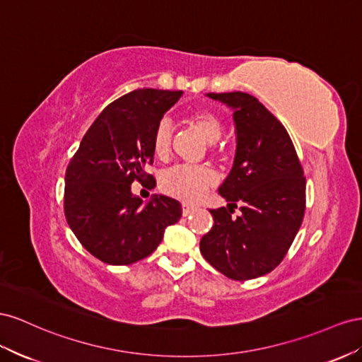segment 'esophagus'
I'll list each match as a JSON object with an SVG mask.
<instances>
[{
    "mask_svg": "<svg viewBox=\"0 0 362 362\" xmlns=\"http://www.w3.org/2000/svg\"><path fill=\"white\" fill-rule=\"evenodd\" d=\"M194 211V206L192 204H188V203H183V206H182V214H183V216H187V215H189L191 212Z\"/></svg>",
    "mask_w": 362,
    "mask_h": 362,
    "instance_id": "34e87169",
    "label": "esophagus"
}]
</instances>
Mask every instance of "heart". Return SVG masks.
<instances>
[{"label":"heart","mask_w":362,"mask_h":362,"mask_svg":"<svg viewBox=\"0 0 362 362\" xmlns=\"http://www.w3.org/2000/svg\"><path fill=\"white\" fill-rule=\"evenodd\" d=\"M188 122L197 130L203 139L215 144L223 136L224 122L216 112L211 109H195L188 115ZM173 129L167 119L156 124L153 130L151 146L159 159H167L171 151ZM215 174L204 165H175L165 171L160 179V188L165 194L187 203L200 200L204 192L215 185Z\"/></svg>","instance_id":"b5f03b06"}]
</instances>
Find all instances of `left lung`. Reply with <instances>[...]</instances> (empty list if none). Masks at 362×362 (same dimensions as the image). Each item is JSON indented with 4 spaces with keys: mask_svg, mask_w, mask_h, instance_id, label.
<instances>
[{
    "mask_svg": "<svg viewBox=\"0 0 362 362\" xmlns=\"http://www.w3.org/2000/svg\"><path fill=\"white\" fill-rule=\"evenodd\" d=\"M233 107L236 156L218 194L227 208L209 209L212 229L200 252L233 281L264 276L282 262L300 229L306 208V179L284 124L245 92L208 94ZM243 214L233 219L231 206Z\"/></svg>",
    "mask_w": 362,
    "mask_h": 362,
    "instance_id": "left-lung-1",
    "label": "left lung"
}]
</instances>
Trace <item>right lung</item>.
Instances as JSON below:
<instances>
[{
    "mask_svg": "<svg viewBox=\"0 0 362 362\" xmlns=\"http://www.w3.org/2000/svg\"><path fill=\"white\" fill-rule=\"evenodd\" d=\"M182 90L142 88L112 101L92 122L65 174L64 211L80 244L97 259L130 265L158 249L182 204L154 197L142 206L132 183H150L153 130ZM156 185V182H154Z\"/></svg>",
    "mask_w": 362,
    "mask_h": 362,
    "instance_id": "1",
    "label": "right lung"
}]
</instances>
